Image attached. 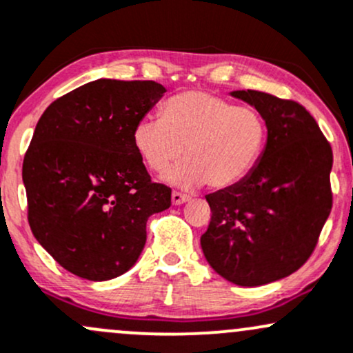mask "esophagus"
I'll return each mask as SVG.
<instances>
[{
	"label": "esophagus",
	"mask_w": 353,
	"mask_h": 353,
	"mask_svg": "<svg viewBox=\"0 0 353 353\" xmlns=\"http://www.w3.org/2000/svg\"><path fill=\"white\" fill-rule=\"evenodd\" d=\"M189 199H191V197L185 196V194H181V192H172V196H170V201H172L174 206H181V204L188 203Z\"/></svg>",
	"instance_id": "34e87169"
}]
</instances>
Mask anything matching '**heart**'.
<instances>
[{"label": "heart", "instance_id": "obj_1", "mask_svg": "<svg viewBox=\"0 0 353 353\" xmlns=\"http://www.w3.org/2000/svg\"><path fill=\"white\" fill-rule=\"evenodd\" d=\"M134 145L145 164L164 172L183 156V164L164 176L177 188L209 184L214 189L241 183L254 169L266 142V122L251 107H236L203 90H191L165 103L162 117L145 115L134 127Z\"/></svg>", "mask_w": 353, "mask_h": 353}]
</instances>
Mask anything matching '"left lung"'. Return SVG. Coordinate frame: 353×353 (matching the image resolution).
<instances>
[{
	"mask_svg": "<svg viewBox=\"0 0 353 353\" xmlns=\"http://www.w3.org/2000/svg\"><path fill=\"white\" fill-rule=\"evenodd\" d=\"M266 122V144L241 183L206 196L211 223L201 236L224 280L259 286L281 280L315 250L332 209V147L305 107L265 92L234 90Z\"/></svg>",
	"mask_w": 353,
	"mask_h": 353,
	"instance_id": "obj_1",
	"label": "left lung"
}]
</instances>
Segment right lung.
Here are the masks:
<instances>
[{"label":"right lung","instance_id":"1","mask_svg":"<svg viewBox=\"0 0 353 353\" xmlns=\"http://www.w3.org/2000/svg\"><path fill=\"white\" fill-rule=\"evenodd\" d=\"M165 88L99 79L43 112L23 161L28 223L60 266L92 281L117 278L144 250L149 216L170 206L150 181L134 127Z\"/></svg>","mask_w":353,"mask_h":353}]
</instances>
